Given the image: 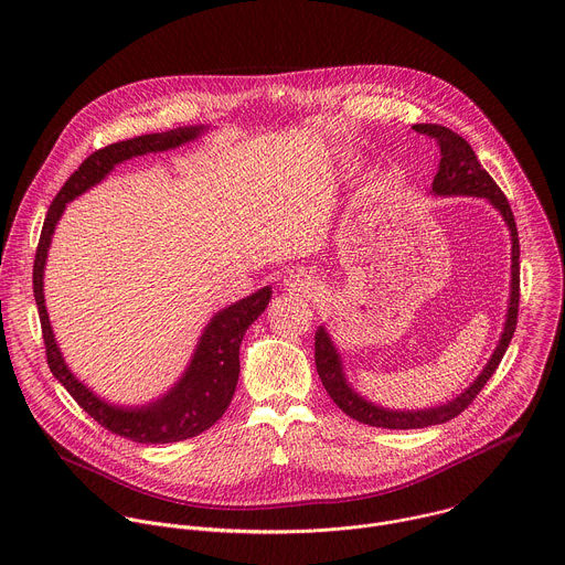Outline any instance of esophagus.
<instances>
[{
    "mask_svg": "<svg viewBox=\"0 0 565 565\" xmlns=\"http://www.w3.org/2000/svg\"><path fill=\"white\" fill-rule=\"evenodd\" d=\"M286 286H288L290 292H297V295H303V297H315L321 290L317 277H312L310 273H303V270L292 273Z\"/></svg>",
    "mask_w": 565,
    "mask_h": 565,
    "instance_id": "34e87169",
    "label": "esophagus"
}]
</instances>
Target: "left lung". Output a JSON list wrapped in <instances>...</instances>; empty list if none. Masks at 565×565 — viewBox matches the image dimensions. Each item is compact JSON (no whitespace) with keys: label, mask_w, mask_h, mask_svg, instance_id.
Masks as SVG:
<instances>
[{"label":"left lung","mask_w":565,"mask_h":565,"mask_svg":"<svg viewBox=\"0 0 565 565\" xmlns=\"http://www.w3.org/2000/svg\"><path fill=\"white\" fill-rule=\"evenodd\" d=\"M414 129L429 138H436V142L440 147L438 174L434 177V183H431V192L436 196H478V199L490 201L501 212L503 221L508 223L510 236H512V281H510V301H508L503 333H501L499 344H497L492 358L488 360L486 369L478 373V377L460 395L449 399L447 405L431 407V409L395 412V409L377 407L375 402L360 395L347 382L342 355L335 349L329 331L324 327L317 329V333H315V366H317V373H319L321 384H324L327 393L333 397L335 405L353 420L371 425V427H382V429H423V427H431V425H443V423L456 418L458 414H462L471 405V399L480 393V388L488 384V380L499 369V364L512 342V335L516 329V317H519V281H521L519 279V255H521V250H519V232H516L514 214H512V207H510L505 194L494 183V179L486 170H482L471 145L462 136L454 134L451 129H447L443 125H416Z\"/></svg>","instance_id":"1"}]
</instances>
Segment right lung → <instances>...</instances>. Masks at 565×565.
<instances>
[{"label":"right lung","instance_id":"obj_1","mask_svg":"<svg viewBox=\"0 0 565 565\" xmlns=\"http://www.w3.org/2000/svg\"><path fill=\"white\" fill-rule=\"evenodd\" d=\"M207 127H177L172 131L145 134L129 140L107 145L105 149L94 151L83 166H79L68 181L62 185L53 199L44 227L40 234V244L33 266V295L40 312L42 335L46 344V362L55 380L71 393V397L83 407L98 425L109 429L116 436L129 438L145 445H166L194 438L210 429L227 409L232 402L236 382H238V347L244 340L248 327L266 310L273 288L266 286L244 299L230 303L218 310L203 329L194 355L181 375V380L153 402L142 407H118L111 402L98 397L87 384L79 382L66 366L60 347L55 342L46 303H44V266L49 257V246L55 232V225L73 199L85 194L98 185L118 163L134 156L168 151L192 142Z\"/></svg>","mask_w":565,"mask_h":565}]
</instances>
